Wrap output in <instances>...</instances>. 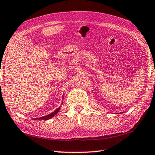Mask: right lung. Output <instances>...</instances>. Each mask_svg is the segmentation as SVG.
Segmentation results:
<instances>
[{
	"label": "right lung",
	"instance_id": "add662e5",
	"mask_svg": "<svg viewBox=\"0 0 155 155\" xmlns=\"http://www.w3.org/2000/svg\"><path fill=\"white\" fill-rule=\"evenodd\" d=\"M60 107H59L58 109H56L54 112L51 113V114H50L47 115H45V116H43V117H38V118H35V120H47L51 119V118H52V117H53L54 115L57 114V113H58L59 111L60 110Z\"/></svg>",
	"mask_w": 155,
	"mask_h": 155
}]
</instances>
